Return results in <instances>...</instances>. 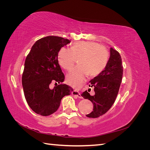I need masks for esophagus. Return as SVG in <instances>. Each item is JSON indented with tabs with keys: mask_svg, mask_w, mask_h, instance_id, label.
Wrapping results in <instances>:
<instances>
[{
	"mask_svg": "<svg viewBox=\"0 0 150 150\" xmlns=\"http://www.w3.org/2000/svg\"><path fill=\"white\" fill-rule=\"evenodd\" d=\"M72 94L73 95V96L77 97V98H82V96H81V94L79 93V92H78V91H76V90H74L72 91Z\"/></svg>",
	"mask_w": 150,
	"mask_h": 150,
	"instance_id": "obj_1",
	"label": "esophagus"
}]
</instances>
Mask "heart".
<instances>
[{
    "label": "heart",
    "instance_id": "heart-1",
    "mask_svg": "<svg viewBox=\"0 0 150 150\" xmlns=\"http://www.w3.org/2000/svg\"><path fill=\"white\" fill-rule=\"evenodd\" d=\"M80 66L67 76V81L72 87L79 88L88 75L98 76L106 67L110 52L108 49L94 41H78L71 48L62 47L57 53L59 64L64 69L71 71L78 61Z\"/></svg>",
    "mask_w": 150,
    "mask_h": 150
}]
</instances>
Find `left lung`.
I'll use <instances>...</instances> for the list:
<instances>
[{
	"instance_id": "1",
	"label": "left lung",
	"mask_w": 150,
	"mask_h": 150,
	"mask_svg": "<svg viewBox=\"0 0 150 150\" xmlns=\"http://www.w3.org/2000/svg\"><path fill=\"white\" fill-rule=\"evenodd\" d=\"M123 67L120 53L110 48V57L104 69L89 81V86L94 87V94L91 95L89 90L81 94L84 99L93 104V111L86 115L96 118L110 110L114 104L120 89L122 78Z\"/></svg>"
}]
</instances>
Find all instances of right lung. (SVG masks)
Wrapping results in <instances>:
<instances>
[{"instance_id":"right-lung-1","label":"right lung","mask_w":150,"mask_h":150,"mask_svg":"<svg viewBox=\"0 0 150 150\" xmlns=\"http://www.w3.org/2000/svg\"><path fill=\"white\" fill-rule=\"evenodd\" d=\"M69 43V39L47 36L37 40L26 57L22 84L27 103L38 115L53 114L59 107L62 98L72 91L71 87L62 83L64 74L57 61L59 50ZM53 82L59 84L51 89Z\"/></svg>"}]
</instances>
